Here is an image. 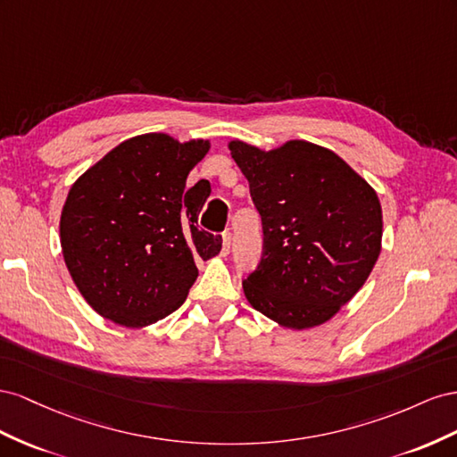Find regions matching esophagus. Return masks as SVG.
Listing matches in <instances>:
<instances>
[{"label":"esophagus","instance_id":"obj_1","mask_svg":"<svg viewBox=\"0 0 457 457\" xmlns=\"http://www.w3.org/2000/svg\"><path fill=\"white\" fill-rule=\"evenodd\" d=\"M229 249H231V233L226 231V233H221V251H220V254L228 256Z\"/></svg>","mask_w":457,"mask_h":457}]
</instances>
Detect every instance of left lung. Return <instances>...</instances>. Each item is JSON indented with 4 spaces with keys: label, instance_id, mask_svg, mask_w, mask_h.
Instances as JSON below:
<instances>
[{
    "label": "left lung",
    "instance_id": "1",
    "mask_svg": "<svg viewBox=\"0 0 457 457\" xmlns=\"http://www.w3.org/2000/svg\"><path fill=\"white\" fill-rule=\"evenodd\" d=\"M262 216L264 251L243 281L249 304L281 328H318L352 301L381 254L377 191L328 147L289 139L264 151L228 143Z\"/></svg>",
    "mask_w": 457,
    "mask_h": 457
}]
</instances>
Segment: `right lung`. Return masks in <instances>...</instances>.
<instances>
[{"instance_id":"right-lung-1","label":"right lung","mask_w":457,"mask_h":457,"mask_svg":"<svg viewBox=\"0 0 457 457\" xmlns=\"http://www.w3.org/2000/svg\"><path fill=\"white\" fill-rule=\"evenodd\" d=\"M211 139L151 132L111 149L78 178L62 204V258L101 318L139 329L172 314L221 237L197 228L204 201L186 193Z\"/></svg>"}]
</instances>
